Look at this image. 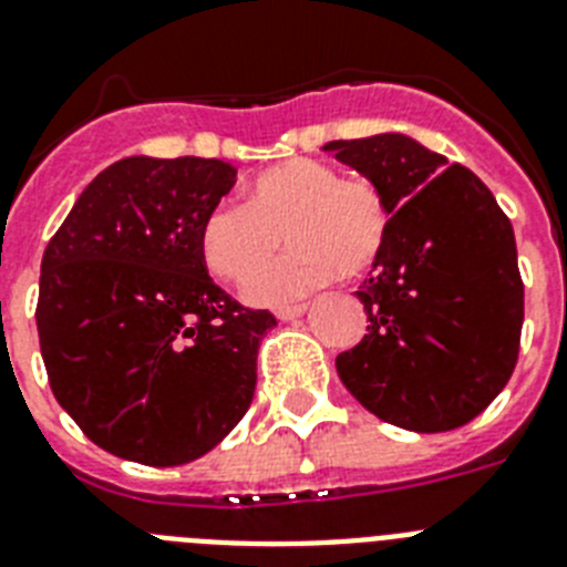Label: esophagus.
<instances>
[{"label": "esophagus", "mask_w": 567, "mask_h": 567, "mask_svg": "<svg viewBox=\"0 0 567 567\" xmlns=\"http://www.w3.org/2000/svg\"><path fill=\"white\" fill-rule=\"evenodd\" d=\"M308 311V306H282V308H276V320H297V317H302V313Z\"/></svg>", "instance_id": "obj_1"}]
</instances>
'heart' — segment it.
Returning <instances> with one entry per match:
<instances>
[{
	"instance_id": "obj_1",
	"label": "heart",
	"mask_w": 567,
	"mask_h": 567,
	"mask_svg": "<svg viewBox=\"0 0 567 567\" xmlns=\"http://www.w3.org/2000/svg\"><path fill=\"white\" fill-rule=\"evenodd\" d=\"M392 210L378 184L340 178L311 158L270 166L247 189V204L221 202L202 221L204 265L227 282H247L278 249L281 236L295 247L256 275L247 297L279 306L306 297L337 276L360 279L386 250Z\"/></svg>"
}]
</instances>
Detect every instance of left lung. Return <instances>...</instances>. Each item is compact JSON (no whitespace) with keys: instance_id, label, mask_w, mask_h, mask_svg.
Listing matches in <instances>:
<instances>
[{"instance_id":"obj_1","label":"left lung","mask_w":567,"mask_h":567,"mask_svg":"<svg viewBox=\"0 0 567 567\" xmlns=\"http://www.w3.org/2000/svg\"><path fill=\"white\" fill-rule=\"evenodd\" d=\"M378 184L386 250L354 293L369 331L337 357L342 386L409 432H450L507 386L525 320L516 236L470 169L401 132L322 146Z\"/></svg>"}]
</instances>
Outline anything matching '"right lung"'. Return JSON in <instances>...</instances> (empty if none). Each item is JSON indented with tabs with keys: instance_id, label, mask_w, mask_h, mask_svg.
<instances>
[{
	"instance_id": "add662e5",
	"label": "right lung",
	"mask_w": 567,
	"mask_h": 567,
	"mask_svg": "<svg viewBox=\"0 0 567 567\" xmlns=\"http://www.w3.org/2000/svg\"><path fill=\"white\" fill-rule=\"evenodd\" d=\"M233 184L225 161L130 155L80 193L45 247L37 331L51 392L117 458L189 464L254 401L274 313L221 291L198 245Z\"/></svg>"
}]
</instances>
